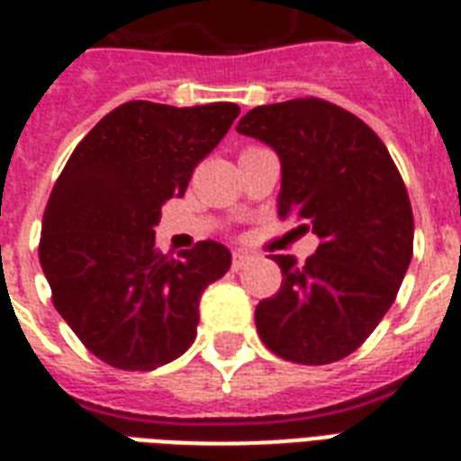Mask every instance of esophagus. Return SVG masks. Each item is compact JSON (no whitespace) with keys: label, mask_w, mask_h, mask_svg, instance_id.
Here are the masks:
<instances>
[{"label":"esophagus","mask_w":461,"mask_h":461,"mask_svg":"<svg viewBox=\"0 0 461 461\" xmlns=\"http://www.w3.org/2000/svg\"><path fill=\"white\" fill-rule=\"evenodd\" d=\"M251 258H253L251 251H246V249H237V251L231 253V267H234V270H241V267H244Z\"/></svg>","instance_id":"obj_1"}]
</instances>
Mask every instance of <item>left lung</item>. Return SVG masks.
I'll return each mask as SVG.
<instances>
[{"label":"left lung","mask_w":461,"mask_h":461,"mask_svg":"<svg viewBox=\"0 0 461 461\" xmlns=\"http://www.w3.org/2000/svg\"><path fill=\"white\" fill-rule=\"evenodd\" d=\"M277 153V215L321 239L303 266L270 256L280 292L256 306L267 349L294 364L349 357L383 321L414 251V215L385 143L321 97L253 107L237 126Z\"/></svg>","instance_id":"left-lung-1"}]
</instances>
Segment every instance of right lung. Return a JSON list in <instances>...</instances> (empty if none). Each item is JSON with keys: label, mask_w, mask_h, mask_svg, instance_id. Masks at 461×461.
I'll use <instances>...</instances> for the list:
<instances>
[{"label": "right lung", "mask_w": 461, "mask_h": 461, "mask_svg": "<svg viewBox=\"0 0 461 461\" xmlns=\"http://www.w3.org/2000/svg\"><path fill=\"white\" fill-rule=\"evenodd\" d=\"M237 117L234 103L133 100L93 126L54 184L40 266L54 308L104 364L153 371L194 344L201 294L230 270L231 253L198 241L165 256L155 224Z\"/></svg>", "instance_id": "1"}]
</instances>
